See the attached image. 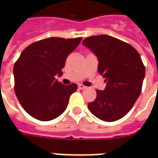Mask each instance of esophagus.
Masks as SVG:
<instances>
[{
  "label": "esophagus",
  "mask_w": 158,
  "mask_h": 158,
  "mask_svg": "<svg viewBox=\"0 0 158 158\" xmlns=\"http://www.w3.org/2000/svg\"><path fill=\"white\" fill-rule=\"evenodd\" d=\"M78 87H79V89H85L86 88V86L83 85H78Z\"/></svg>",
  "instance_id": "1"
}]
</instances>
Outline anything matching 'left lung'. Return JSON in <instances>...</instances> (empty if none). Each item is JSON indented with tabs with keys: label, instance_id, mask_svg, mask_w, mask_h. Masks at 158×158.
<instances>
[{
	"label": "left lung",
	"instance_id": "8db88e82",
	"mask_svg": "<svg viewBox=\"0 0 158 158\" xmlns=\"http://www.w3.org/2000/svg\"><path fill=\"white\" fill-rule=\"evenodd\" d=\"M98 58V72L106 82L104 90L96 89V100L88 104L93 115L102 121L122 118L140 95L146 69L139 52L128 43L101 35L83 40Z\"/></svg>",
	"mask_w": 158,
	"mask_h": 158
}]
</instances>
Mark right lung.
<instances>
[{
    "label": "right lung",
    "mask_w": 158,
    "mask_h": 158,
    "mask_svg": "<svg viewBox=\"0 0 158 158\" xmlns=\"http://www.w3.org/2000/svg\"><path fill=\"white\" fill-rule=\"evenodd\" d=\"M82 38L51 37L27 46L13 67L14 90L23 108L33 118L50 121L67 108L69 97L78 86L65 85L56 80L62 74L68 56Z\"/></svg>",
    "instance_id": "1"
}]
</instances>
